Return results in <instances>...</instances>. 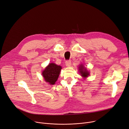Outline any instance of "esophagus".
I'll list each match as a JSON object with an SVG mask.
<instances>
[{"mask_svg":"<svg viewBox=\"0 0 129 129\" xmlns=\"http://www.w3.org/2000/svg\"><path fill=\"white\" fill-rule=\"evenodd\" d=\"M71 64V60H67L66 61V65L67 67H70Z\"/></svg>","mask_w":129,"mask_h":129,"instance_id":"34e87169","label":"esophagus"}]
</instances>
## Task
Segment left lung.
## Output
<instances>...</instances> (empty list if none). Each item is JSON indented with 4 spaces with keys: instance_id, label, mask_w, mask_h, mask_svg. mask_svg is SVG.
Masks as SVG:
<instances>
[{
    "instance_id": "obj_1",
    "label": "left lung",
    "mask_w": 129,
    "mask_h": 129,
    "mask_svg": "<svg viewBox=\"0 0 129 129\" xmlns=\"http://www.w3.org/2000/svg\"><path fill=\"white\" fill-rule=\"evenodd\" d=\"M79 69L80 70V72L81 75L83 77L86 78L88 76V75L89 74L88 72L87 71L86 68H84V67H83V66L82 64L80 65V66L79 67Z\"/></svg>"
}]
</instances>
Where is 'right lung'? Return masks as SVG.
<instances>
[{"label":"right lung","instance_id":"right-lung-1","mask_svg":"<svg viewBox=\"0 0 129 129\" xmlns=\"http://www.w3.org/2000/svg\"><path fill=\"white\" fill-rule=\"evenodd\" d=\"M61 69V66L54 63H49L42 73L45 81L51 85H54L58 78Z\"/></svg>","mask_w":129,"mask_h":129}]
</instances>
